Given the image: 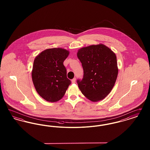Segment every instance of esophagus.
Instances as JSON below:
<instances>
[{"instance_id": "34e87169", "label": "esophagus", "mask_w": 150, "mask_h": 150, "mask_svg": "<svg viewBox=\"0 0 150 150\" xmlns=\"http://www.w3.org/2000/svg\"><path fill=\"white\" fill-rule=\"evenodd\" d=\"M75 82H76V79L74 78L73 79H72L71 83H72V84H74V83H75Z\"/></svg>"}]
</instances>
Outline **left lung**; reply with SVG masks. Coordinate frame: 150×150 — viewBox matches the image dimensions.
<instances>
[{
  "label": "left lung",
  "mask_w": 150,
  "mask_h": 150,
  "mask_svg": "<svg viewBox=\"0 0 150 150\" xmlns=\"http://www.w3.org/2000/svg\"><path fill=\"white\" fill-rule=\"evenodd\" d=\"M77 56L84 71L83 79L77 80L80 91L92 102L103 100L112 89L117 77L115 53L100 44L79 49Z\"/></svg>",
  "instance_id": "left-lung-1"
}]
</instances>
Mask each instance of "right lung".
I'll return each mask as SVG.
<instances>
[{"label":"right lung","instance_id":"right-lung-1","mask_svg":"<svg viewBox=\"0 0 150 150\" xmlns=\"http://www.w3.org/2000/svg\"><path fill=\"white\" fill-rule=\"evenodd\" d=\"M69 53L61 48H50L35 58L31 72L33 82L36 92L47 101L61 100L71 84L64 65Z\"/></svg>","mask_w":150,"mask_h":150}]
</instances>
